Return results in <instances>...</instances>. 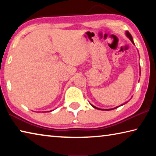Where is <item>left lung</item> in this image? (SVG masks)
I'll return each mask as SVG.
<instances>
[{"instance_id":"1","label":"left lung","mask_w":156,"mask_h":156,"mask_svg":"<svg viewBox=\"0 0 156 156\" xmlns=\"http://www.w3.org/2000/svg\"><path fill=\"white\" fill-rule=\"evenodd\" d=\"M126 36H127L128 38H129V39H130V41L132 42V43H133L134 44V43H133V38H132V36H131V34L129 33L128 31H126ZM92 107H93L94 108H95V109H100V110H107V111L114 109H116V108H118V107H115V108H113V109H99V108H97L96 107L93 106V105H92Z\"/></svg>"}]
</instances>
